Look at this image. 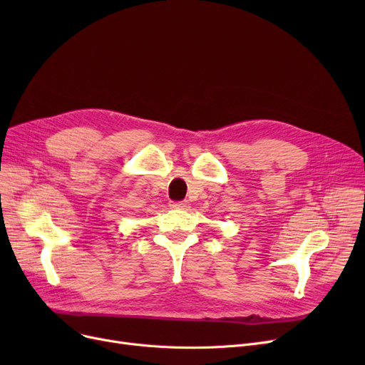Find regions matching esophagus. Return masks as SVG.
Wrapping results in <instances>:
<instances>
[{
  "instance_id": "obj_1",
  "label": "esophagus",
  "mask_w": 365,
  "mask_h": 365,
  "mask_svg": "<svg viewBox=\"0 0 365 365\" xmlns=\"http://www.w3.org/2000/svg\"><path fill=\"white\" fill-rule=\"evenodd\" d=\"M170 207L176 208V210H186L189 207V202L187 201H178V202H171Z\"/></svg>"
}]
</instances>
